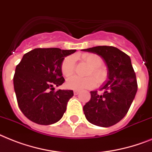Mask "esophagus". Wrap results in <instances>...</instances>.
Listing matches in <instances>:
<instances>
[{"mask_svg": "<svg viewBox=\"0 0 152 152\" xmlns=\"http://www.w3.org/2000/svg\"><path fill=\"white\" fill-rule=\"evenodd\" d=\"M73 93H74V95H77V94H80V91H74Z\"/></svg>", "mask_w": 152, "mask_h": 152, "instance_id": "obj_1", "label": "esophagus"}]
</instances>
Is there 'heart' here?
<instances>
[{"mask_svg": "<svg viewBox=\"0 0 152 152\" xmlns=\"http://www.w3.org/2000/svg\"><path fill=\"white\" fill-rule=\"evenodd\" d=\"M81 58L91 66L88 75L93 74L99 82H102L105 78V72L102 68H100L102 63L101 58L94 54H83L81 55ZM76 59L73 56L66 57L61 64V72L65 76H71L75 69ZM97 81L92 76L80 77L77 76H71L66 80L65 85L69 89L80 91L83 89H89L95 87Z\"/></svg>", "mask_w": 152, "mask_h": 152, "instance_id": "obj_1", "label": "heart"}]
</instances>
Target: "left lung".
<instances>
[{
  "instance_id": "1",
  "label": "left lung",
  "mask_w": 152,
  "mask_h": 152,
  "mask_svg": "<svg viewBox=\"0 0 152 152\" xmlns=\"http://www.w3.org/2000/svg\"><path fill=\"white\" fill-rule=\"evenodd\" d=\"M82 50L101 57L108 69V80L100 89L104 91L103 94L91 91V100L83 106L86 119L97 126L115 125L126 115L137 91L131 59L115 47L97 46Z\"/></svg>"
}]
</instances>
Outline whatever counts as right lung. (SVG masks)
Returning <instances> with one entry per match:
<instances>
[{"label":"right lung","instance_id":"1","mask_svg":"<svg viewBox=\"0 0 152 152\" xmlns=\"http://www.w3.org/2000/svg\"><path fill=\"white\" fill-rule=\"evenodd\" d=\"M76 50L36 48L23 55L13 83L18 107L24 115L40 125H51L62 118L73 91H55L65 81L61 64Z\"/></svg>","mask_w":152,"mask_h":152}]
</instances>
